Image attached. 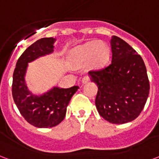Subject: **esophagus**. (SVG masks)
Here are the masks:
<instances>
[{"label": "esophagus", "mask_w": 159, "mask_h": 159, "mask_svg": "<svg viewBox=\"0 0 159 159\" xmlns=\"http://www.w3.org/2000/svg\"><path fill=\"white\" fill-rule=\"evenodd\" d=\"M89 80H90V79H89V76H88V75H85V76H84L83 79H82V83H83V84H86V83L89 82Z\"/></svg>", "instance_id": "obj_1"}]
</instances>
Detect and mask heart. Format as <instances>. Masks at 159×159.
Returning a JSON list of instances; mask_svg holds the SVG:
<instances>
[{
    "instance_id": "1",
    "label": "heart",
    "mask_w": 159,
    "mask_h": 159,
    "mask_svg": "<svg viewBox=\"0 0 159 159\" xmlns=\"http://www.w3.org/2000/svg\"><path fill=\"white\" fill-rule=\"evenodd\" d=\"M109 56V47L105 42H89L73 50L70 64L74 69L84 68L87 64L93 69H101L107 64Z\"/></svg>"
}]
</instances>
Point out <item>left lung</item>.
<instances>
[{
  "instance_id": "1",
  "label": "left lung",
  "mask_w": 159,
  "mask_h": 159,
  "mask_svg": "<svg viewBox=\"0 0 159 159\" xmlns=\"http://www.w3.org/2000/svg\"><path fill=\"white\" fill-rule=\"evenodd\" d=\"M111 63L89 72L98 86L95 106L102 117L124 124L140 115L148 97L150 84L143 58L116 36L111 39Z\"/></svg>"
}]
</instances>
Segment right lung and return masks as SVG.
<instances>
[{
  "mask_svg": "<svg viewBox=\"0 0 159 159\" xmlns=\"http://www.w3.org/2000/svg\"><path fill=\"white\" fill-rule=\"evenodd\" d=\"M54 41L52 38H43L29 46L18 58L13 73L11 91L15 104L28 123L40 128L55 126L64 120L70 99L79 89V86L69 89L54 87L40 96L33 95L27 89L24 80L27 64L52 52Z\"/></svg>",
  "mask_w": 159,
  "mask_h": 159,
  "instance_id": "obj_1",
  "label": "right lung"
}]
</instances>
